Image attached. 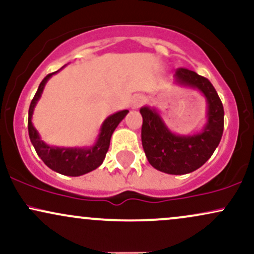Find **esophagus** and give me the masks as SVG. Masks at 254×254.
<instances>
[{"instance_id":"34e87169","label":"esophagus","mask_w":254,"mask_h":254,"mask_svg":"<svg viewBox=\"0 0 254 254\" xmlns=\"http://www.w3.org/2000/svg\"><path fill=\"white\" fill-rule=\"evenodd\" d=\"M145 101V99L143 95H136V97H133L132 99V106L135 107V109H138L139 106H142L143 103Z\"/></svg>"}]
</instances>
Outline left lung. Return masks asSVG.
<instances>
[{
  "label": "left lung",
  "mask_w": 254,
  "mask_h": 254,
  "mask_svg": "<svg viewBox=\"0 0 254 254\" xmlns=\"http://www.w3.org/2000/svg\"><path fill=\"white\" fill-rule=\"evenodd\" d=\"M178 84L196 88L208 104L205 127L202 132L180 136L171 132L159 113L150 107L139 110L142 124V145L149 164L167 174H188L198 170L210 159L223 133L224 111L216 89L208 78L186 68L177 69Z\"/></svg>",
  "instance_id": "left-lung-1"
}]
</instances>
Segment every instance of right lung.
<instances>
[{
    "instance_id": "obj_1",
    "label": "right lung",
    "mask_w": 254,
    "mask_h": 254,
    "mask_svg": "<svg viewBox=\"0 0 254 254\" xmlns=\"http://www.w3.org/2000/svg\"><path fill=\"white\" fill-rule=\"evenodd\" d=\"M57 71L51 72V74L46 75L44 77V80L38 87L36 95L32 99L30 110H28V135H30V139L37 151L38 156L43 160L44 164L48 166L49 168L57 172V173L63 174V176L78 177L88 173V172H92L103 164L107 150H109L111 136H112L113 131L118 127V124L123 121V118L127 115L129 111H119V112L105 119L103 125H101L100 133H99L97 142L92 147L60 148L48 145L40 139L39 133L32 124V115H33V110L36 107L38 100L42 97L43 89L46 82Z\"/></svg>"
}]
</instances>
